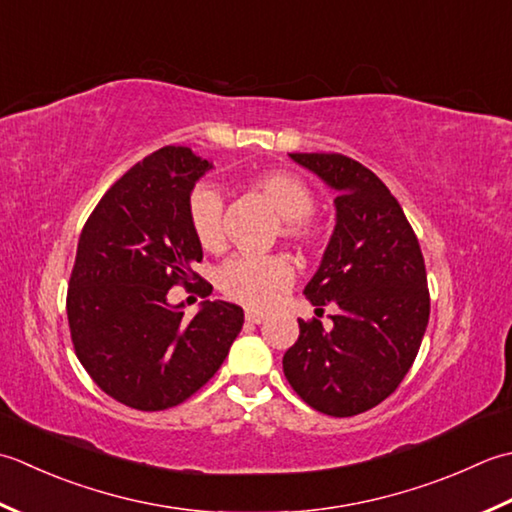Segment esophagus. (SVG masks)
Returning a JSON list of instances; mask_svg holds the SVG:
<instances>
[{"instance_id":"esophagus-1","label":"esophagus","mask_w":512,"mask_h":512,"mask_svg":"<svg viewBox=\"0 0 512 512\" xmlns=\"http://www.w3.org/2000/svg\"><path fill=\"white\" fill-rule=\"evenodd\" d=\"M245 320L252 322V325H263V322H265L267 318H265V314H258V311H247Z\"/></svg>"}]
</instances>
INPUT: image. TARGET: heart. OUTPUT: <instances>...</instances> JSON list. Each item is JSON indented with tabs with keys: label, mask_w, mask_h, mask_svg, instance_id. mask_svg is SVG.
<instances>
[{
	"label": "heart",
	"mask_w": 512,
	"mask_h": 512,
	"mask_svg": "<svg viewBox=\"0 0 512 512\" xmlns=\"http://www.w3.org/2000/svg\"><path fill=\"white\" fill-rule=\"evenodd\" d=\"M285 221L283 232L298 245H316L318 227L309 221L316 198L311 187L296 174L269 170L252 181ZM187 218L196 241L205 249L223 245V194L214 185H198L187 203ZM294 283V267L285 256H236L218 271L223 294L249 309L274 307Z\"/></svg>",
	"instance_id": "obj_1"
}]
</instances>
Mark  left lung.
Instances as JSON below:
<instances>
[{
	"mask_svg": "<svg viewBox=\"0 0 512 512\" xmlns=\"http://www.w3.org/2000/svg\"><path fill=\"white\" fill-rule=\"evenodd\" d=\"M329 185L336 225L302 294L316 311L333 302L331 331L298 320L283 358L291 387L316 411L351 417L373 409L409 373L429 325V289L417 236L378 176L342 154H289Z\"/></svg>",
	"mask_w": 512,
	"mask_h": 512,
	"instance_id": "8db88e82",
	"label": "left lung"
}]
</instances>
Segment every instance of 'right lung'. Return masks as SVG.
Wrapping results in <instances>:
<instances>
[{
    "mask_svg": "<svg viewBox=\"0 0 512 512\" xmlns=\"http://www.w3.org/2000/svg\"><path fill=\"white\" fill-rule=\"evenodd\" d=\"M212 161L183 145L145 156L103 194L79 236L68 285V325L83 369L110 398L163 411L190 398L221 367L245 314L205 300L192 320L170 305L192 285L203 247L187 218Z\"/></svg>",
    "mask_w": 512,
    "mask_h": 512,
    "instance_id": "obj_1",
    "label": "right lung"
}]
</instances>
